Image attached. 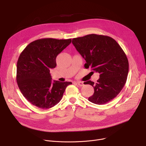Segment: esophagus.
I'll return each mask as SVG.
<instances>
[{"mask_svg": "<svg viewBox=\"0 0 146 146\" xmlns=\"http://www.w3.org/2000/svg\"><path fill=\"white\" fill-rule=\"evenodd\" d=\"M77 84L78 85V86H80V87H82V86H84V83H83V82L78 81V82H77Z\"/></svg>", "mask_w": 146, "mask_h": 146, "instance_id": "34e87169", "label": "esophagus"}]
</instances>
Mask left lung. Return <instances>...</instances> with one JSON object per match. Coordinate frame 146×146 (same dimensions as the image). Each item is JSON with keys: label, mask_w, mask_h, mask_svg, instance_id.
Segmentation results:
<instances>
[{"label": "left lung", "mask_w": 146, "mask_h": 146, "mask_svg": "<svg viewBox=\"0 0 146 146\" xmlns=\"http://www.w3.org/2000/svg\"><path fill=\"white\" fill-rule=\"evenodd\" d=\"M72 43L86 60L85 68L100 74L96 83L86 82L94 88L88 100L103 105L113 100L125 84L129 71L128 58L120 46L109 36L96 34L74 38Z\"/></svg>", "instance_id": "8db88e82"}]
</instances>
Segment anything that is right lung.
I'll use <instances>...</instances> for the list:
<instances>
[{"label":"right lung","instance_id":"obj_1","mask_svg":"<svg viewBox=\"0 0 146 146\" xmlns=\"http://www.w3.org/2000/svg\"><path fill=\"white\" fill-rule=\"evenodd\" d=\"M72 39L44 38L29 44L21 53L17 64V82L24 96L42 109L51 108L62 99L71 82L54 81L50 69L56 66V58Z\"/></svg>","mask_w":146,"mask_h":146}]
</instances>
